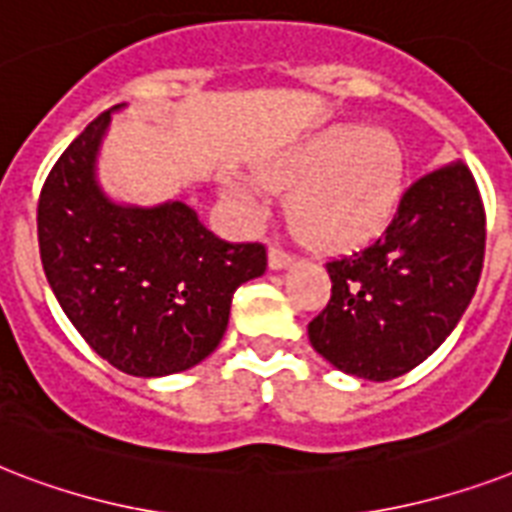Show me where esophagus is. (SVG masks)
Returning <instances> with one entry per match:
<instances>
[{"label":"esophagus","instance_id":"esophagus-1","mask_svg":"<svg viewBox=\"0 0 512 512\" xmlns=\"http://www.w3.org/2000/svg\"><path fill=\"white\" fill-rule=\"evenodd\" d=\"M292 263H295V257L289 255L284 247H279V244H273V247L268 249V265H271L273 271H281V268H287V265Z\"/></svg>","mask_w":512,"mask_h":512}]
</instances>
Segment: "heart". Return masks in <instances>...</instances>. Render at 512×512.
Masks as SVG:
<instances>
[{"mask_svg": "<svg viewBox=\"0 0 512 512\" xmlns=\"http://www.w3.org/2000/svg\"><path fill=\"white\" fill-rule=\"evenodd\" d=\"M265 185L294 191L292 217L321 249H356L390 223L404 188V156L390 132L335 124L303 138L263 170ZM233 196L260 212L265 193L239 183Z\"/></svg>", "mask_w": 512, "mask_h": 512, "instance_id": "1", "label": "heart"}]
</instances>
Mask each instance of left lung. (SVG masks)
Instances as JSON below:
<instances>
[{
	"label": "left lung",
	"instance_id": "1",
	"mask_svg": "<svg viewBox=\"0 0 512 512\" xmlns=\"http://www.w3.org/2000/svg\"><path fill=\"white\" fill-rule=\"evenodd\" d=\"M484 249V201L468 164L425 172L380 239L327 263L332 297L308 324L311 345L340 372L401 377L452 335L476 295Z\"/></svg>",
	"mask_w": 512,
	"mask_h": 512
}]
</instances>
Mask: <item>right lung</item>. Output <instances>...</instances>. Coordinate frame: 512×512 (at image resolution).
<instances>
[{"mask_svg":"<svg viewBox=\"0 0 512 512\" xmlns=\"http://www.w3.org/2000/svg\"><path fill=\"white\" fill-rule=\"evenodd\" d=\"M119 108V106H116ZM111 111L60 154L39 193L44 276L100 358L135 377L183 372L220 345L233 292L263 276V244H231L183 201L116 204L95 159Z\"/></svg>","mask_w":512,"mask_h":512,"instance_id":"obj_1","label":"right lung"}]
</instances>
